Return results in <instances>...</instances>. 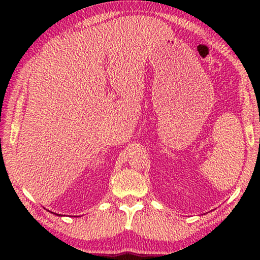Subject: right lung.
<instances>
[{"mask_svg": "<svg viewBox=\"0 0 260 260\" xmlns=\"http://www.w3.org/2000/svg\"><path fill=\"white\" fill-rule=\"evenodd\" d=\"M51 213H54V212H51ZM55 215H58V217H61V214H58V213H54Z\"/></svg>", "mask_w": 260, "mask_h": 260, "instance_id": "obj_1", "label": "right lung"}]
</instances>
